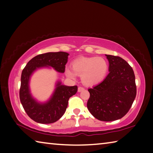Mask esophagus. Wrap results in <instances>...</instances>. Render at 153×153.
I'll return each instance as SVG.
<instances>
[{
	"label": "esophagus",
	"mask_w": 153,
	"mask_h": 153,
	"mask_svg": "<svg viewBox=\"0 0 153 153\" xmlns=\"http://www.w3.org/2000/svg\"><path fill=\"white\" fill-rule=\"evenodd\" d=\"M84 88L83 87H79L78 88V92H80V91H84Z\"/></svg>",
	"instance_id": "esophagus-1"
}]
</instances>
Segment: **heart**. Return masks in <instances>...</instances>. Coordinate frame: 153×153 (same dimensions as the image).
I'll use <instances>...</instances> for the list:
<instances>
[{
	"mask_svg": "<svg viewBox=\"0 0 153 153\" xmlns=\"http://www.w3.org/2000/svg\"><path fill=\"white\" fill-rule=\"evenodd\" d=\"M108 68V61L104 57H82L74 61L71 69H66L65 74L71 78H74L76 75L81 76L83 84L94 85L104 79Z\"/></svg>",
	"mask_w": 153,
	"mask_h": 153,
	"instance_id": "heart-1",
	"label": "heart"
}]
</instances>
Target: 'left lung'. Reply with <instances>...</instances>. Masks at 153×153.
<instances>
[{
  "mask_svg": "<svg viewBox=\"0 0 153 153\" xmlns=\"http://www.w3.org/2000/svg\"><path fill=\"white\" fill-rule=\"evenodd\" d=\"M109 74L100 84L88 89L90 96L87 107L94 117L110 122L120 119L131 108L137 95L132 68L118 56L105 55Z\"/></svg>",
  "mask_w": 153,
  "mask_h": 153,
  "instance_id": "obj_1",
  "label": "left lung"
}]
</instances>
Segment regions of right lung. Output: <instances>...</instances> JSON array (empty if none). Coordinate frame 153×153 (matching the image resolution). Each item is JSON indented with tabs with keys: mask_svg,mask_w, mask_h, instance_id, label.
<instances>
[{
	"mask_svg": "<svg viewBox=\"0 0 153 153\" xmlns=\"http://www.w3.org/2000/svg\"><path fill=\"white\" fill-rule=\"evenodd\" d=\"M69 54L66 52H49L35 56L27 63L21 74L19 97L25 111L29 117L41 124H51L64 114L70 97L75 95L77 86L62 85L58 82L53 94L45 103H39L30 93L29 80L36 69L52 67L60 73H64Z\"/></svg>",
	"mask_w": 153,
	"mask_h": 153,
	"instance_id": "right-lung-1",
	"label": "right lung"
}]
</instances>
